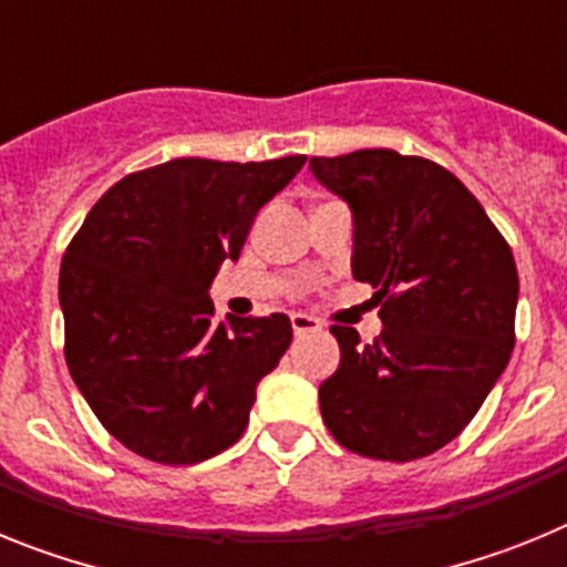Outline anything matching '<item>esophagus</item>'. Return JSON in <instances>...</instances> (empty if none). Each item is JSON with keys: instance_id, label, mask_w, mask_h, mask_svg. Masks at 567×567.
<instances>
[{"instance_id": "1", "label": "esophagus", "mask_w": 567, "mask_h": 567, "mask_svg": "<svg viewBox=\"0 0 567 567\" xmlns=\"http://www.w3.org/2000/svg\"><path fill=\"white\" fill-rule=\"evenodd\" d=\"M289 320H292V332L298 334V338H300V334H312V332H320V323H318V320H315V318H309V315H300V312H295L292 318H289Z\"/></svg>"}]
</instances>
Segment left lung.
<instances>
[{
	"label": "left lung",
	"mask_w": 567,
	"mask_h": 567,
	"mask_svg": "<svg viewBox=\"0 0 567 567\" xmlns=\"http://www.w3.org/2000/svg\"><path fill=\"white\" fill-rule=\"evenodd\" d=\"M309 169L352 209V275L383 332L332 327L340 365L320 414L363 457H429L452 443L508 365L519 278L511 247L457 175L417 155L358 150Z\"/></svg>",
	"instance_id": "left-lung-1"
}]
</instances>
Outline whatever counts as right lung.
I'll return each mask as SVG.
<instances>
[{
    "label": "right lung",
    "mask_w": 567,
    "mask_h": 567,
    "mask_svg": "<svg viewBox=\"0 0 567 567\" xmlns=\"http://www.w3.org/2000/svg\"><path fill=\"white\" fill-rule=\"evenodd\" d=\"M303 164L173 158L110 187L70 240L59 272L70 378L130 452L193 465L244 434L292 323L280 312L218 323L209 287Z\"/></svg>",
    "instance_id": "add662e5"
}]
</instances>
